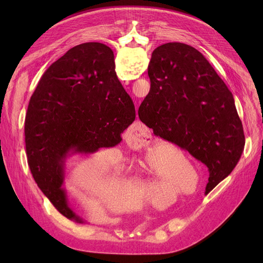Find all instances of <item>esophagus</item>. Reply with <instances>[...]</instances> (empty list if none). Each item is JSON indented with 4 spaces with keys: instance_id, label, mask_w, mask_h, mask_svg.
Wrapping results in <instances>:
<instances>
[{
    "instance_id": "esophagus-1",
    "label": "esophagus",
    "mask_w": 263,
    "mask_h": 263,
    "mask_svg": "<svg viewBox=\"0 0 263 263\" xmlns=\"http://www.w3.org/2000/svg\"><path fill=\"white\" fill-rule=\"evenodd\" d=\"M136 130H137V129H136ZM139 132H140V128H139ZM135 134H137V132H136V133H135Z\"/></svg>"
}]
</instances>
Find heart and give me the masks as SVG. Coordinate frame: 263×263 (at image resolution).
Listing matches in <instances>:
<instances>
[{
    "mask_svg": "<svg viewBox=\"0 0 263 263\" xmlns=\"http://www.w3.org/2000/svg\"><path fill=\"white\" fill-rule=\"evenodd\" d=\"M164 146L173 147V145L165 144ZM173 151H176L174 148ZM175 154V153H173ZM148 167L150 173L154 175L155 180L149 185V195L156 203H163V184L164 180L171 182L175 185V182L178 184H186L189 185L192 181V177L186 173L195 174V170L193 165L182 157H175L171 161H161L159 159V149H155L154 156H151L148 162ZM171 174H170L169 173ZM169 177H167V176ZM177 187V186H176ZM179 189V186H178Z\"/></svg>",
    "mask_w": 263,
    "mask_h": 263,
    "instance_id": "1",
    "label": "heart"
}]
</instances>
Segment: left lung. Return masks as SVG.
<instances>
[{"mask_svg": "<svg viewBox=\"0 0 263 263\" xmlns=\"http://www.w3.org/2000/svg\"><path fill=\"white\" fill-rule=\"evenodd\" d=\"M148 76L141 121L208 167V194L236 167L245 145L231 91L198 50L181 43L155 49Z\"/></svg>", "mask_w": 263, "mask_h": 263, "instance_id": "8db88e82", "label": "left lung"}]
</instances>
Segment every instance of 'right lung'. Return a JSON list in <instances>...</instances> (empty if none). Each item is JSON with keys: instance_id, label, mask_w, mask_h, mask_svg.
Segmentation results:
<instances>
[{"instance_id": "1", "label": "right lung", "mask_w": 263, "mask_h": 263, "mask_svg": "<svg viewBox=\"0 0 263 263\" xmlns=\"http://www.w3.org/2000/svg\"><path fill=\"white\" fill-rule=\"evenodd\" d=\"M134 119L133 101L107 46H76L48 68L26 110L25 150L34 180L60 213L85 223L63 187L67 158L118 145Z\"/></svg>"}]
</instances>
